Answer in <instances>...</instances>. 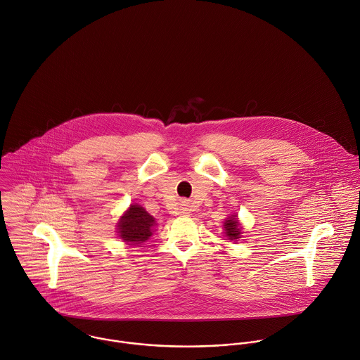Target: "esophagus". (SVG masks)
Masks as SVG:
<instances>
[{
    "mask_svg": "<svg viewBox=\"0 0 360 360\" xmlns=\"http://www.w3.org/2000/svg\"><path fill=\"white\" fill-rule=\"evenodd\" d=\"M179 210H181V213H182V214H189V213H191V210H192V209H191L189 202L182 200V202H181V209H179Z\"/></svg>",
    "mask_w": 360,
    "mask_h": 360,
    "instance_id": "1",
    "label": "esophagus"
}]
</instances>
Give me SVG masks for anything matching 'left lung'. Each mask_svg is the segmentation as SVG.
I'll use <instances>...</instances> for the list:
<instances>
[{
	"label": "left lung",
	"instance_id": "1",
	"mask_svg": "<svg viewBox=\"0 0 360 360\" xmlns=\"http://www.w3.org/2000/svg\"><path fill=\"white\" fill-rule=\"evenodd\" d=\"M241 224H240V221H238V219H237V214H233V216H230L226 221H224V231H226V236H227V238L229 240H234V241H237L238 238H241Z\"/></svg>",
	"mask_w": 360,
	"mask_h": 360
}]
</instances>
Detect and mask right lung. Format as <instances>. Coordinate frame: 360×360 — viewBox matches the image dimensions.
Here are the masks:
<instances>
[{
	"mask_svg": "<svg viewBox=\"0 0 360 360\" xmlns=\"http://www.w3.org/2000/svg\"><path fill=\"white\" fill-rule=\"evenodd\" d=\"M155 219L146 212L140 205H130L117 223L119 237L129 244L139 245L153 236Z\"/></svg>",
	"mask_w": 360,
	"mask_h": 360,
	"instance_id": "1",
	"label": "right lung"
}]
</instances>
